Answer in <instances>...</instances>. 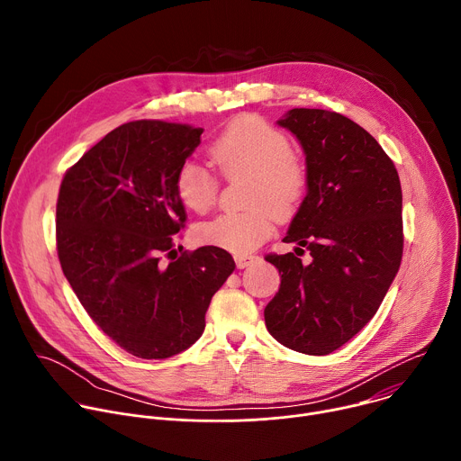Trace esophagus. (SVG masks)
Segmentation results:
<instances>
[{"mask_svg": "<svg viewBox=\"0 0 461 461\" xmlns=\"http://www.w3.org/2000/svg\"><path fill=\"white\" fill-rule=\"evenodd\" d=\"M257 260V257L255 255H251V253H239V255H235V265H237V268H248L251 262H255Z\"/></svg>", "mask_w": 461, "mask_h": 461, "instance_id": "esophagus-1", "label": "esophagus"}]
</instances>
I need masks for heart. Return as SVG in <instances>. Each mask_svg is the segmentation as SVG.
Listing matches in <instances>:
<instances>
[{
    "label": "heart",
    "mask_w": 461,
    "mask_h": 461,
    "mask_svg": "<svg viewBox=\"0 0 461 461\" xmlns=\"http://www.w3.org/2000/svg\"><path fill=\"white\" fill-rule=\"evenodd\" d=\"M212 160L226 176L246 173L244 203L239 212H224L196 230L210 246L246 253L265 242L276 215L290 219L301 208L308 191V166L283 129L260 116L233 120L210 146ZM180 203L194 212H208L219 194L217 176L194 160L180 164L175 175Z\"/></svg>",
    "instance_id": "heart-1"
}]
</instances>
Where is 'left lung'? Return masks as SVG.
<instances>
[{"label": "left lung", "instance_id": "left-lung-1", "mask_svg": "<svg viewBox=\"0 0 461 461\" xmlns=\"http://www.w3.org/2000/svg\"><path fill=\"white\" fill-rule=\"evenodd\" d=\"M279 125L299 139L308 166V193L285 242L312 258L265 257L281 274L265 321L281 345L326 356L375 315L400 270V175L368 131L339 113L292 109Z\"/></svg>", "mask_w": 461, "mask_h": 461}]
</instances>
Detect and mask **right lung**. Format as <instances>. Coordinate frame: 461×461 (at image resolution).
<instances>
[{
	"label": "right lung",
	"mask_w": 461,
	"mask_h": 461,
	"mask_svg": "<svg viewBox=\"0 0 461 461\" xmlns=\"http://www.w3.org/2000/svg\"><path fill=\"white\" fill-rule=\"evenodd\" d=\"M203 131L164 120L122 123L59 184L63 276L100 330L142 359L171 357L199 339L212 297L235 270L222 248H175L187 219L175 175Z\"/></svg>",
	"instance_id": "obj_1"
}]
</instances>
